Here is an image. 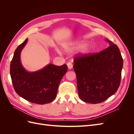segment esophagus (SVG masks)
Returning a JSON list of instances; mask_svg holds the SVG:
<instances>
[{"instance_id":"esophagus-1","label":"esophagus","mask_w":134,"mask_h":134,"mask_svg":"<svg viewBox=\"0 0 134 134\" xmlns=\"http://www.w3.org/2000/svg\"><path fill=\"white\" fill-rule=\"evenodd\" d=\"M67 65H68V68L69 70L71 69L72 68V64L71 63H67Z\"/></svg>"}]
</instances>
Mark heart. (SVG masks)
<instances>
[{
    "label": "heart",
    "mask_w": 134,
    "mask_h": 134,
    "mask_svg": "<svg viewBox=\"0 0 134 134\" xmlns=\"http://www.w3.org/2000/svg\"><path fill=\"white\" fill-rule=\"evenodd\" d=\"M86 42L84 41H76L71 45L65 47V49L68 51H73L76 48H80V53L83 56L87 55L90 54L93 50V46L91 44H86Z\"/></svg>",
    "instance_id": "heart-1"
}]
</instances>
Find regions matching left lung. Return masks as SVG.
Masks as SVG:
<instances>
[{"instance_id": "1", "label": "left lung", "mask_w": 134, "mask_h": 134, "mask_svg": "<svg viewBox=\"0 0 134 134\" xmlns=\"http://www.w3.org/2000/svg\"><path fill=\"white\" fill-rule=\"evenodd\" d=\"M107 41L109 46L98 53L79 55L74 58L78 94L85 102H102L120 86L123 59L118 46Z\"/></svg>"}]
</instances>
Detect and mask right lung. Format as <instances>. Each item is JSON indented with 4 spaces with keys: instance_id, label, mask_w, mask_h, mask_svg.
<instances>
[{
    "instance_id": "right-lung-1",
    "label": "right lung",
    "mask_w": 134,
    "mask_h": 134,
    "mask_svg": "<svg viewBox=\"0 0 134 134\" xmlns=\"http://www.w3.org/2000/svg\"><path fill=\"white\" fill-rule=\"evenodd\" d=\"M27 38L16 48L10 66V74L15 92L31 103L44 104L53 101L57 95L61 80L68 70L66 64H48L41 70L28 72L22 65L21 52Z\"/></svg>"
}]
</instances>
